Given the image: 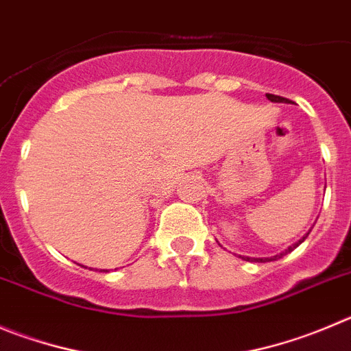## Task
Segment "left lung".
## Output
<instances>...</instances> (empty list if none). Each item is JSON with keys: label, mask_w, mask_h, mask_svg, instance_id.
Masks as SVG:
<instances>
[{"label": "left lung", "mask_w": 351, "mask_h": 351, "mask_svg": "<svg viewBox=\"0 0 351 351\" xmlns=\"http://www.w3.org/2000/svg\"><path fill=\"white\" fill-rule=\"evenodd\" d=\"M267 98H268V100H271V101H282V104H287V101H289V100H287V98L279 97V95H271V93H267ZM306 237H308V234L304 235V237L301 239V241H298L294 245H291V247L286 251V253H289V251H293L294 247H298V245H300L301 242H303ZM282 254L284 253H280L279 256H274V258H250V256H241V258H242V260H245V261H258V263H265V261H271V260H275V258H282Z\"/></svg>", "instance_id": "obj_1"}]
</instances>
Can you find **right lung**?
Wrapping results in <instances>:
<instances>
[{
  "mask_svg": "<svg viewBox=\"0 0 351 351\" xmlns=\"http://www.w3.org/2000/svg\"><path fill=\"white\" fill-rule=\"evenodd\" d=\"M104 271H107V270H104Z\"/></svg>",
  "mask_w": 351,
  "mask_h": 351,
  "instance_id": "add662e5",
  "label": "right lung"
}]
</instances>
